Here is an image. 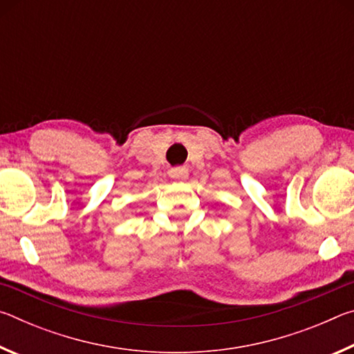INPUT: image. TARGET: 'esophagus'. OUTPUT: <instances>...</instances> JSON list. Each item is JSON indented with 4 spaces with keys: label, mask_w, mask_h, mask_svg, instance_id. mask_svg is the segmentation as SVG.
Masks as SVG:
<instances>
[{
    "label": "esophagus",
    "mask_w": 354,
    "mask_h": 354,
    "mask_svg": "<svg viewBox=\"0 0 354 354\" xmlns=\"http://www.w3.org/2000/svg\"><path fill=\"white\" fill-rule=\"evenodd\" d=\"M170 176L176 181H185L189 176V170L185 167H175V169L170 170Z\"/></svg>",
    "instance_id": "esophagus-1"
}]
</instances>
